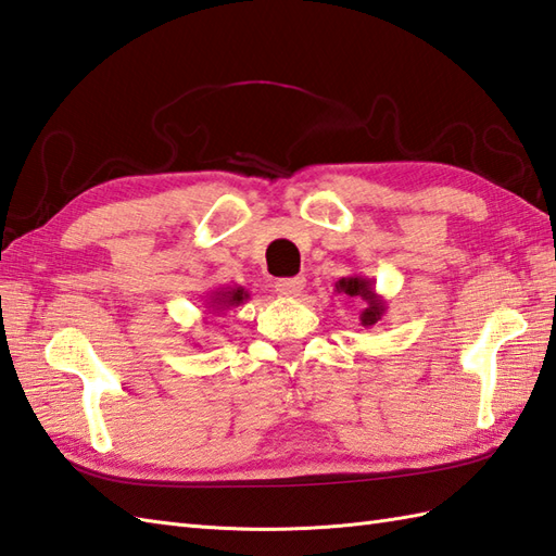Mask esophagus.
I'll return each instance as SVG.
<instances>
[{
    "label": "esophagus",
    "instance_id": "34e87169",
    "mask_svg": "<svg viewBox=\"0 0 556 556\" xmlns=\"http://www.w3.org/2000/svg\"><path fill=\"white\" fill-rule=\"evenodd\" d=\"M305 287V277L296 275V277H285V279H277V291L281 296H299Z\"/></svg>",
    "mask_w": 556,
    "mask_h": 556
}]
</instances>
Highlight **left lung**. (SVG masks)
<instances>
[{
    "mask_svg": "<svg viewBox=\"0 0 556 556\" xmlns=\"http://www.w3.org/2000/svg\"><path fill=\"white\" fill-rule=\"evenodd\" d=\"M337 293H346L351 299H363L365 311L361 313V325L363 327H372L375 323L382 320V315L387 313V301L375 293V281L363 277V275H351V277H341L334 285Z\"/></svg>",
    "mask_w": 556,
    "mask_h": 556,
    "instance_id": "left-lung-1",
    "label": "left lung"
}]
</instances>
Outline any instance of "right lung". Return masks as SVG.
Segmentation results:
<instances>
[{"instance_id":"1","label":"right lung","mask_w":556,"mask_h":556,"mask_svg":"<svg viewBox=\"0 0 556 556\" xmlns=\"http://www.w3.org/2000/svg\"><path fill=\"white\" fill-rule=\"evenodd\" d=\"M248 299H251V293H248L243 287H219V289L207 293L205 308L212 315H219L224 311H231V308H236V305L245 303Z\"/></svg>"}]
</instances>
